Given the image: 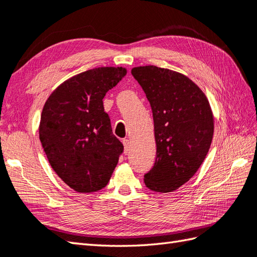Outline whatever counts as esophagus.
<instances>
[{"label":"esophagus","instance_id":"34e87169","mask_svg":"<svg viewBox=\"0 0 257 257\" xmlns=\"http://www.w3.org/2000/svg\"><path fill=\"white\" fill-rule=\"evenodd\" d=\"M122 144L124 148V154H128V151L130 150V141L128 139H123Z\"/></svg>","mask_w":257,"mask_h":257}]
</instances>
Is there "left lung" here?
<instances>
[{
    "label": "left lung",
    "mask_w": 257,
    "mask_h": 257,
    "mask_svg": "<svg viewBox=\"0 0 257 257\" xmlns=\"http://www.w3.org/2000/svg\"><path fill=\"white\" fill-rule=\"evenodd\" d=\"M149 100L157 157L146 187L167 193L192 178L209 152L214 119L204 92L180 73L149 65L132 69Z\"/></svg>",
    "instance_id": "obj_1"
}]
</instances>
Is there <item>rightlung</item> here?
<instances>
[{
  "mask_svg": "<svg viewBox=\"0 0 257 257\" xmlns=\"http://www.w3.org/2000/svg\"><path fill=\"white\" fill-rule=\"evenodd\" d=\"M125 74L123 67L86 70L59 85L43 108V149L53 170L77 192L105 188L123 152L102 99Z\"/></svg>",
  "mask_w": 257,
  "mask_h": 257,
  "instance_id": "1",
  "label": "right lung"
}]
</instances>
